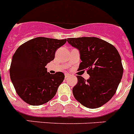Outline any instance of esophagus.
Wrapping results in <instances>:
<instances>
[{
	"instance_id": "34e87169",
	"label": "esophagus",
	"mask_w": 134,
	"mask_h": 134,
	"mask_svg": "<svg viewBox=\"0 0 134 134\" xmlns=\"http://www.w3.org/2000/svg\"><path fill=\"white\" fill-rule=\"evenodd\" d=\"M70 76V74L69 73H65V78L68 77V76Z\"/></svg>"
}]
</instances>
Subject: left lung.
<instances>
[{
    "label": "left lung",
    "instance_id": "obj_1",
    "mask_svg": "<svg viewBox=\"0 0 134 134\" xmlns=\"http://www.w3.org/2000/svg\"><path fill=\"white\" fill-rule=\"evenodd\" d=\"M67 41L80 52L79 70H86L90 78L77 76L72 89L74 98L90 109L101 107L115 94L124 68L118 51L106 41L94 37L68 38Z\"/></svg>",
    "mask_w": 134,
    "mask_h": 134
}]
</instances>
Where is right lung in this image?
Segmentation results:
<instances>
[{
  "label": "right lung",
  "instance_id": "right-lung-1",
  "mask_svg": "<svg viewBox=\"0 0 134 134\" xmlns=\"http://www.w3.org/2000/svg\"><path fill=\"white\" fill-rule=\"evenodd\" d=\"M65 40L39 37L20 46L13 55L10 77L16 93L31 105H41L54 97L64 79L61 72H48L46 66L55 58Z\"/></svg>",
  "mask_w": 134,
  "mask_h": 134
}]
</instances>
